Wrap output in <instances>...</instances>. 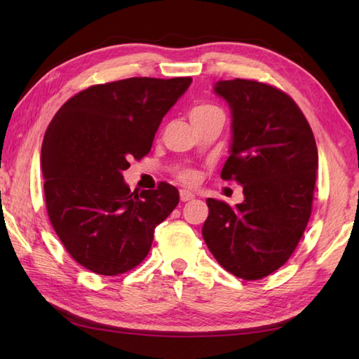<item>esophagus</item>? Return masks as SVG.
Returning <instances> with one entry per match:
<instances>
[{"label":"esophagus","instance_id":"obj_1","mask_svg":"<svg viewBox=\"0 0 359 359\" xmlns=\"http://www.w3.org/2000/svg\"><path fill=\"white\" fill-rule=\"evenodd\" d=\"M194 194L191 191H187V189H180V201L182 202H188L194 199Z\"/></svg>","mask_w":359,"mask_h":359}]
</instances>
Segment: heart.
<instances>
[{"mask_svg":"<svg viewBox=\"0 0 359 359\" xmlns=\"http://www.w3.org/2000/svg\"><path fill=\"white\" fill-rule=\"evenodd\" d=\"M212 109H217V108H215V106H211V104H199V106H196V108H193V111H191V120L201 117V116H203V114H207V112H210ZM177 177L182 182H184V184L194 185L196 182L199 180V172H197L196 170H182L177 174Z\"/></svg>","mask_w":359,"mask_h":359,"instance_id":"obj_1","label":"heart"}]
</instances>
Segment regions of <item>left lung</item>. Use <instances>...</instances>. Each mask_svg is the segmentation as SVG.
I'll list each match as a JSON object with an SVG mask.
<instances>
[{
	"label": "left lung",
	"mask_w": 359,
	"mask_h": 359,
	"mask_svg": "<svg viewBox=\"0 0 359 359\" xmlns=\"http://www.w3.org/2000/svg\"><path fill=\"white\" fill-rule=\"evenodd\" d=\"M215 93L231 111L230 157L220 177L243 187V202L208 199L202 236L226 271L261 279L288 261L309 224L316 142L297 104L276 88L236 79L219 80Z\"/></svg>",
	"instance_id": "left-lung-1"
}]
</instances>
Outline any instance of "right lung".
I'll return each instance as SVG.
<instances>
[{
	"instance_id": "add662e5",
	"label": "right lung",
	"mask_w": 359,
	"mask_h": 359,
	"mask_svg": "<svg viewBox=\"0 0 359 359\" xmlns=\"http://www.w3.org/2000/svg\"><path fill=\"white\" fill-rule=\"evenodd\" d=\"M191 77H134L90 86L69 98L46 129L41 171L50 224L75 261L103 276L139 265L154 228L179 203L162 182L133 193L123 179L129 160L152 140Z\"/></svg>"
}]
</instances>
